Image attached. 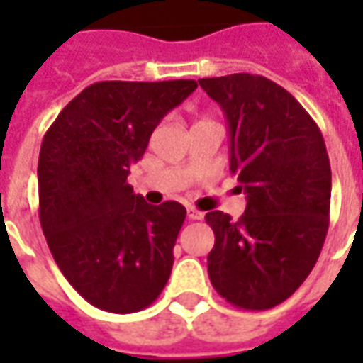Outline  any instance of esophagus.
Here are the masks:
<instances>
[{
  "instance_id": "esophagus-1",
  "label": "esophagus",
  "mask_w": 363,
  "mask_h": 363,
  "mask_svg": "<svg viewBox=\"0 0 363 363\" xmlns=\"http://www.w3.org/2000/svg\"><path fill=\"white\" fill-rule=\"evenodd\" d=\"M186 216H189V220H194V221L204 218V213L200 212V210H196V208H189V210H186Z\"/></svg>"
}]
</instances>
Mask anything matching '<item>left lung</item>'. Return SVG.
Instances as JSON below:
<instances>
[{"label": "left lung", "mask_w": 363, "mask_h": 363, "mask_svg": "<svg viewBox=\"0 0 363 363\" xmlns=\"http://www.w3.org/2000/svg\"><path fill=\"white\" fill-rule=\"evenodd\" d=\"M229 124V171L247 194L237 221L206 213L216 243L208 274L235 307L264 311L296 291L319 259L330 212V163L319 126L262 75L198 79Z\"/></svg>", "instance_id": "8db88e82"}]
</instances>
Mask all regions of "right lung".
<instances>
[{"mask_svg":"<svg viewBox=\"0 0 363 363\" xmlns=\"http://www.w3.org/2000/svg\"><path fill=\"white\" fill-rule=\"evenodd\" d=\"M194 79L99 82L66 104L38 155V216L56 264L103 311L150 307L173 268L186 218L179 202L147 204L128 184L167 112Z\"/></svg>","mask_w":363,"mask_h":363,"instance_id":"obj_1","label":"right lung"}]
</instances>
